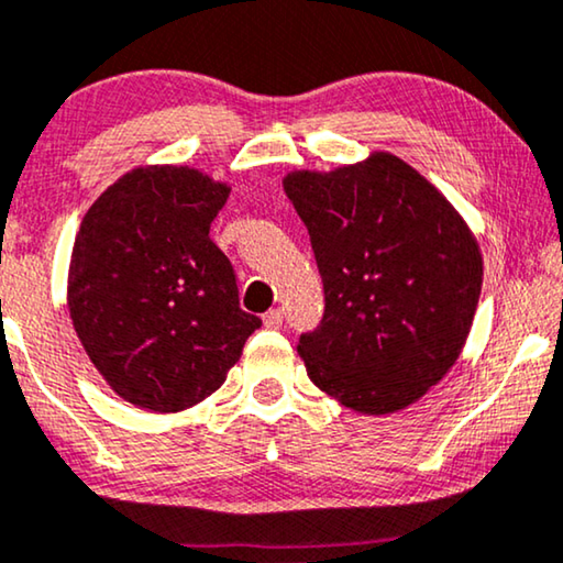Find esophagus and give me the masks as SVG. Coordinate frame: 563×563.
<instances>
[{
  "instance_id": "esophagus-1",
  "label": "esophagus",
  "mask_w": 563,
  "mask_h": 563,
  "mask_svg": "<svg viewBox=\"0 0 563 563\" xmlns=\"http://www.w3.org/2000/svg\"><path fill=\"white\" fill-rule=\"evenodd\" d=\"M263 323H265V329H271V331L283 329V310L280 308L267 310V313L263 316Z\"/></svg>"
}]
</instances>
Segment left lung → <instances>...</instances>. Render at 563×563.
<instances>
[{
    "instance_id": "8db88e82",
    "label": "left lung",
    "mask_w": 563,
    "mask_h": 563,
    "mask_svg": "<svg viewBox=\"0 0 563 563\" xmlns=\"http://www.w3.org/2000/svg\"><path fill=\"white\" fill-rule=\"evenodd\" d=\"M283 189L310 234L325 310L298 354L310 382L362 415L424 397L473 325L483 257L457 209L401 158L376 151Z\"/></svg>"
}]
</instances>
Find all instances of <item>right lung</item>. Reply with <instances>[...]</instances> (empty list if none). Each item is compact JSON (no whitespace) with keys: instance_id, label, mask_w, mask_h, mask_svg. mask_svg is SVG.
Masks as SVG:
<instances>
[{"instance_id":"obj_1","label":"right lung","mask_w":563,"mask_h":563,"mask_svg":"<svg viewBox=\"0 0 563 563\" xmlns=\"http://www.w3.org/2000/svg\"><path fill=\"white\" fill-rule=\"evenodd\" d=\"M230 187L189 166H139L82 217L67 273L75 333L121 399L181 412L228 379L260 318L240 308L209 224Z\"/></svg>"}]
</instances>
